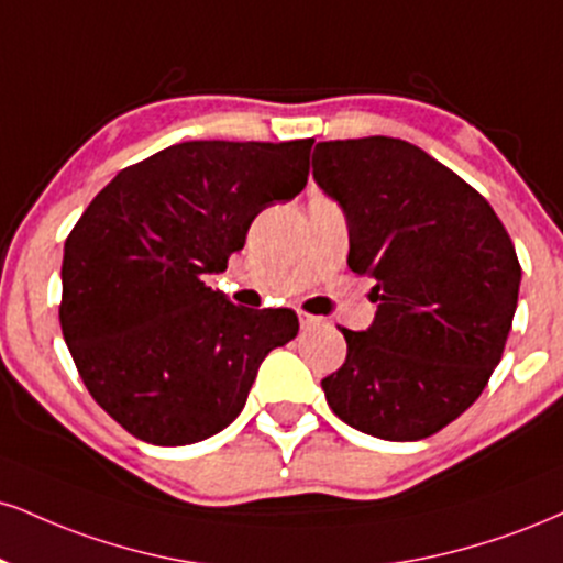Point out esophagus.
Here are the masks:
<instances>
[{
	"label": "esophagus",
	"instance_id": "34e87169",
	"mask_svg": "<svg viewBox=\"0 0 563 563\" xmlns=\"http://www.w3.org/2000/svg\"><path fill=\"white\" fill-rule=\"evenodd\" d=\"M299 322H301V330H314V328H320V324L324 322L322 317H311V314H299Z\"/></svg>",
	"mask_w": 563,
	"mask_h": 563
}]
</instances>
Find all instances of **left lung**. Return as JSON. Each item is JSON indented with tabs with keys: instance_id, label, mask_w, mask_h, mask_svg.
Wrapping results in <instances>:
<instances>
[{
	"instance_id": "obj_1",
	"label": "left lung",
	"mask_w": 563,
	"mask_h": 563,
	"mask_svg": "<svg viewBox=\"0 0 563 563\" xmlns=\"http://www.w3.org/2000/svg\"><path fill=\"white\" fill-rule=\"evenodd\" d=\"M311 175L349 222V267L375 280L367 330L322 380L351 428L422 440L464 415L498 367L521 269L493 207L415 144L322 141Z\"/></svg>"
}]
</instances>
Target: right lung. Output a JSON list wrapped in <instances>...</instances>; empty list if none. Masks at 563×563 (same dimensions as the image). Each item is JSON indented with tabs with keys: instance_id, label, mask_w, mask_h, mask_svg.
<instances>
[{
	"instance_id": "obj_1",
	"label": "right lung",
	"mask_w": 563,
	"mask_h": 563,
	"mask_svg": "<svg viewBox=\"0 0 563 563\" xmlns=\"http://www.w3.org/2000/svg\"><path fill=\"white\" fill-rule=\"evenodd\" d=\"M314 139L186 141L118 173L65 241L59 324L88 393L152 445L225 430L290 309L235 307L225 273L262 209L303 191Z\"/></svg>"
}]
</instances>
